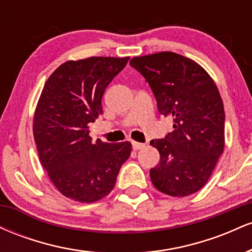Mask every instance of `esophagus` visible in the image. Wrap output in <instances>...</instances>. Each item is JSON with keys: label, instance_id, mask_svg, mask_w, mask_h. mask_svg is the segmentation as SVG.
<instances>
[{"label": "esophagus", "instance_id": "1", "mask_svg": "<svg viewBox=\"0 0 252 252\" xmlns=\"http://www.w3.org/2000/svg\"><path fill=\"white\" fill-rule=\"evenodd\" d=\"M146 147V144L144 143H140V142H132V149L134 150H140Z\"/></svg>", "mask_w": 252, "mask_h": 252}]
</instances>
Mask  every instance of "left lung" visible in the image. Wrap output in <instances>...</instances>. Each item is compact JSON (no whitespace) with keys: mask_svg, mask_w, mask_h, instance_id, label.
Instances as JSON below:
<instances>
[{"mask_svg":"<svg viewBox=\"0 0 252 252\" xmlns=\"http://www.w3.org/2000/svg\"><path fill=\"white\" fill-rule=\"evenodd\" d=\"M130 65L146 78L173 131L150 141L160 162L150 169L156 189L187 196L209 181L225 146V112L218 88L199 63L173 52L135 57Z\"/></svg>","mask_w":252,"mask_h":252,"instance_id":"obj_1","label":"left lung"}]
</instances>
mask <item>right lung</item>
I'll list each match as a JSON object with an SVG mask.
<instances>
[{"label":"right lung","instance_id":"right-lung-1","mask_svg":"<svg viewBox=\"0 0 252 252\" xmlns=\"http://www.w3.org/2000/svg\"><path fill=\"white\" fill-rule=\"evenodd\" d=\"M129 57H91L62 63L45 83L33 118L40 162L56 189L72 200L98 201L114 189L131 143L92 142L89 124Z\"/></svg>","mask_w":252,"mask_h":252}]
</instances>
